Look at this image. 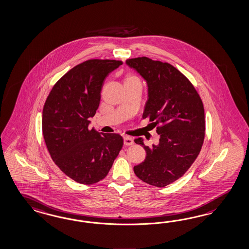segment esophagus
<instances>
[{
    "mask_svg": "<svg viewBox=\"0 0 249 249\" xmlns=\"http://www.w3.org/2000/svg\"><path fill=\"white\" fill-rule=\"evenodd\" d=\"M124 145H132L134 143V140L129 136H124Z\"/></svg>",
    "mask_w": 249,
    "mask_h": 249,
    "instance_id": "obj_1",
    "label": "esophagus"
}]
</instances>
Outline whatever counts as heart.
Listing matches in <instances>:
<instances>
[{"label": "heart", "instance_id": "obj_1", "mask_svg": "<svg viewBox=\"0 0 249 249\" xmlns=\"http://www.w3.org/2000/svg\"><path fill=\"white\" fill-rule=\"evenodd\" d=\"M126 80H138V78L135 77V76H128Z\"/></svg>", "mask_w": 249, "mask_h": 249}]
</instances>
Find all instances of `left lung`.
<instances>
[{
    "label": "left lung",
    "mask_w": 249,
    "mask_h": 249,
    "mask_svg": "<svg viewBox=\"0 0 249 249\" xmlns=\"http://www.w3.org/2000/svg\"><path fill=\"white\" fill-rule=\"evenodd\" d=\"M146 81L148 99L142 118H149L160 135L159 143L144 145L142 163L135 165L136 177L157 187L170 185L185 175L202 148L205 139V110L190 81L173 65L147 57L126 60Z\"/></svg>",
    "instance_id": "1"
}]
</instances>
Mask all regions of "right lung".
<instances>
[{"instance_id": "1", "label": "right lung", "mask_w": 249, "mask_h": 249, "mask_svg": "<svg viewBox=\"0 0 249 249\" xmlns=\"http://www.w3.org/2000/svg\"><path fill=\"white\" fill-rule=\"evenodd\" d=\"M121 64L92 59L74 66L53 86L43 107V138L52 159L67 177L83 185L107 177L124 143L118 134L89 128L105 80Z\"/></svg>"}]
</instances>
